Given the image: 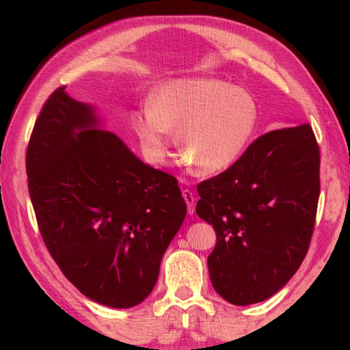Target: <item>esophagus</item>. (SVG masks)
<instances>
[{
	"mask_svg": "<svg viewBox=\"0 0 350 350\" xmlns=\"http://www.w3.org/2000/svg\"><path fill=\"white\" fill-rule=\"evenodd\" d=\"M182 194H183L185 202H187V206H188V213L192 215L196 212V197L189 189H183Z\"/></svg>",
	"mask_w": 350,
	"mask_h": 350,
	"instance_id": "1",
	"label": "esophagus"
}]
</instances>
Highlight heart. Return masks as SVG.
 <instances>
[{"instance_id":"b5f03b06","label":"heart","mask_w":350,"mask_h":350,"mask_svg":"<svg viewBox=\"0 0 350 350\" xmlns=\"http://www.w3.org/2000/svg\"><path fill=\"white\" fill-rule=\"evenodd\" d=\"M257 107L251 96L219 79L185 78L163 84L150 108L132 117L146 153L161 161L171 131L188 167L198 174L224 171L241 158L254 132Z\"/></svg>"}]
</instances>
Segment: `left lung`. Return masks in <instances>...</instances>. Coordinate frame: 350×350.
Listing matches in <instances>:
<instances>
[{
  "instance_id": "8db88e82",
  "label": "left lung",
  "mask_w": 350,
  "mask_h": 350,
  "mask_svg": "<svg viewBox=\"0 0 350 350\" xmlns=\"http://www.w3.org/2000/svg\"><path fill=\"white\" fill-rule=\"evenodd\" d=\"M319 174L321 152L304 123L263 133L232 167L198 183L197 215L217 233L211 281L226 301L262 302L299 269L314 230Z\"/></svg>"
}]
</instances>
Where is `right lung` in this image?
Instances as JSON below:
<instances>
[{"mask_svg": "<svg viewBox=\"0 0 350 350\" xmlns=\"http://www.w3.org/2000/svg\"><path fill=\"white\" fill-rule=\"evenodd\" d=\"M64 85L43 103L27 147L42 239L64 277L113 308L143 302L187 215L174 176L146 165Z\"/></svg>", "mask_w": 350, "mask_h": 350, "instance_id": "obj_1", "label": "right lung"}]
</instances>
